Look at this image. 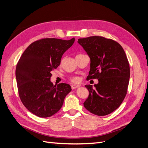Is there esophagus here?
<instances>
[{
  "mask_svg": "<svg viewBox=\"0 0 148 148\" xmlns=\"http://www.w3.org/2000/svg\"><path fill=\"white\" fill-rule=\"evenodd\" d=\"M71 89H76V88H79V86H78V85H76V84H73V85H71Z\"/></svg>",
  "mask_w": 148,
  "mask_h": 148,
  "instance_id": "1",
  "label": "esophagus"
}]
</instances>
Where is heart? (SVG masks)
<instances>
[{
	"mask_svg": "<svg viewBox=\"0 0 148 148\" xmlns=\"http://www.w3.org/2000/svg\"><path fill=\"white\" fill-rule=\"evenodd\" d=\"M71 80L73 82H78V78L77 77H73L71 78Z\"/></svg>",
	"mask_w": 148,
	"mask_h": 148,
	"instance_id": "obj_1",
	"label": "heart"
}]
</instances>
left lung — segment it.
Returning a JSON list of instances; mask_svg holds the SVG:
<instances>
[{
	"label": "left lung",
	"instance_id": "8db88e82",
	"mask_svg": "<svg viewBox=\"0 0 148 148\" xmlns=\"http://www.w3.org/2000/svg\"><path fill=\"white\" fill-rule=\"evenodd\" d=\"M90 58L87 78L98 79V83L86 85L89 96L83 103L91 113L104 116L119 108L127 95L130 71L126 54L116 41L101 36L78 39Z\"/></svg>",
	"mask_w": 148,
	"mask_h": 148
}]
</instances>
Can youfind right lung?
<instances>
[{
	"instance_id": "1",
	"label": "right lung",
	"mask_w": 148,
	"mask_h": 148,
	"mask_svg": "<svg viewBox=\"0 0 148 148\" xmlns=\"http://www.w3.org/2000/svg\"><path fill=\"white\" fill-rule=\"evenodd\" d=\"M75 39L46 38L36 41L26 49L15 70L20 99L25 107L38 117H51L59 111L66 96L71 91L69 84L54 86L51 71L60 64L64 52Z\"/></svg>"
}]
</instances>
